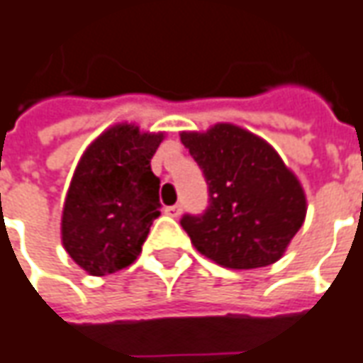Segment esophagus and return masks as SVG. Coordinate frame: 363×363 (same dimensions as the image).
<instances>
[{
  "mask_svg": "<svg viewBox=\"0 0 363 363\" xmlns=\"http://www.w3.org/2000/svg\"><path fill=\"white\" fill-rule=\"evenodd\" d=\"M164 213L169 215V217H179V213H182V207H179V206H167L166 209H164Z\"/></svg>",
  "mask_w": 363,
  "mask_h": 363,
  "instance_id": "esophagus-1",
  "label": "esophagus"
}]
</instances>
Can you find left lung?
Returning <instances> with one entry per match:
<instances>
[{"label":"left lung","instance_id":"left-lung-1","mask_svg":"<svg viewBox=\"0 0 363 363\" xmlns=\"http://www.w3.org/2000/svg\"><path fill=\"white\" fill-rule=\"evenodd\" d=\"M179 138L209 186L206 213L182 219L194 247L235 271L279 261L304 223L306 196L277 150L229 122Z\"/></svg>","mask_w":363,"mask_h":363}]
</instances>
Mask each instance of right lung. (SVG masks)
I'll list each match as a JSON object with an SVG mask.
<instances>
[{"label": "right lung", "instance_id": "right-lung-1", "mask_svg": "<svg viewBox=\"0 0 363 363\" xmlns=\"http://www.w3.org/2000/svg\"><path fill=\"white\" fill-rule=\"evenodd\" d=\"M164 132L120 122L104 130L77 164L61 217V241L92 277L126 269L138 259L160 215V179L150 160Z\"/></svg>", "mask_w": 363, "mask_h": 363}]
</instances>
